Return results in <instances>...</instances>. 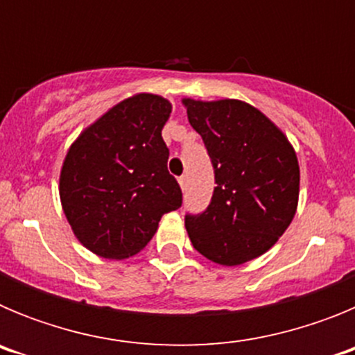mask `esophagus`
<instances>
[{"mask_svg":"<svg viewBox=\"0 0 355 355\" xmlns=\"http://www.w3.org/2000/svg\"><path fill=\"white\" fill-rule=\"evenodd\" d=\"M180 187H181V190H187V187H188V180H187V175H181L180 180Z\"/></svg>","mask_w":355,"mask_h":355,"instance_id":"34e87169","label":"esophagus"}]
</instances>
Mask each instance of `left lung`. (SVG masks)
Instances as JSON below:
<instances>
[{"instance_id": "obj_1", "label": "left lung", "mask_w": 355, "mask_h": 355, "mask_svg": "<svg viewBox=\"0 0 355 355\" xmlns=\"http://www.w3.org/2000/svg\"><path fill=\"white\" fill-rule=\"evenodd\" d=\"M188 121L215 168V192L200 215H187L192 245L209 261L238 266L275 245L299 205L300 168L286 135L240 99L184 97Z\"/></svg>"}]
</instances>
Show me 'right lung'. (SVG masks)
Segmentation results:
<instances>
[{
	"mask_svg": "<svg viewBox=\"0 0 355 355\" xmlns=\"http://www.w3.org/2000/svg\"><path fill=\"white\" fill-rule=\"evenodd\" d=\"M172 105L156 94L122 99L85 128L60 171L62 209L81 245L106 259L139 254L162 216L183 202L162 130Z\"/></svg>",
	"mask_w": 355,
	"mask_h": 355,
	"instance_id": "right-lung-1",
	"label": "right lung"
}]
</instances>
